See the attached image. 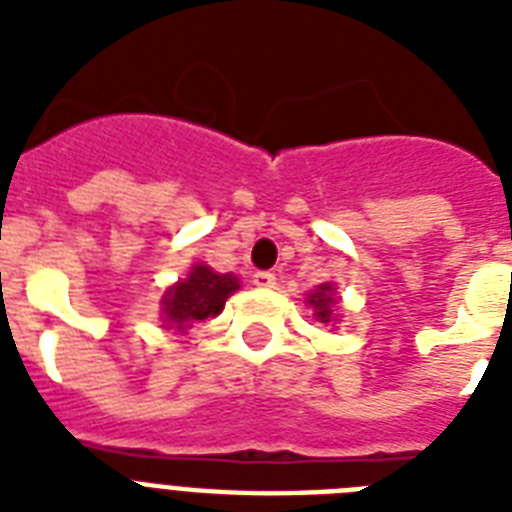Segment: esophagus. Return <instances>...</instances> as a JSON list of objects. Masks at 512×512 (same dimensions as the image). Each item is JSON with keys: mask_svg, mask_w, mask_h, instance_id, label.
<instances>
[{"mask_svg": "<svg viewBox=\"0 0 512 512\" xmlns=\"http://www.w3.org/2000/svg\"><path fill=\"white\" fill-rule=\"evenodd\" d=\"M252 284L260 289H273L276 287V276H273L271 271H257L255 276H252Z\"/></svg>", "mask_w": 512, "mask_h": 512, "instance_id": "obj_1", "label": "esophagus"}]
</instances>
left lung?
<instances>
[{
	"label": "left lung",
	"instance_id": "1",
	"mask_svg": "<svg viewBox=\"0 0 512 512\" xmlns=\"http://www.w3.org/2000/svg\"><path fill=\"white\" fill-rule=\"evenodd\" d=\"M305 303L311 305L319 324H335L337 321V292L332 284H319L313 292H308Z\"/></svg>",
	"mask_w": 512,
	"mask_h": 512
}]
</instances>
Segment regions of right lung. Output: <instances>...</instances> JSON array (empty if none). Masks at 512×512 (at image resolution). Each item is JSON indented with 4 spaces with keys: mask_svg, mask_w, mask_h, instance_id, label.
Returning <instances> with one entry per match:
<instances>
[{
    "mask_svg": "<svg viewBox=\"0 0 512 512\" xmlns=\"http://www.w3.org/2000/svg\"><path fill=\"white\" fill-rule=\"evenodd\" d=\"M239 289L233 273H217L209 265H193L191 273L172 284L162 297L164 329L185 335L193 324L215 319L225 308V300Z\"/></svg>",
    "mask_w": 512,
    "mask_h": 512,
    "instance_id": "add662e5",
    "label": "right lung"
}]
</instances>
